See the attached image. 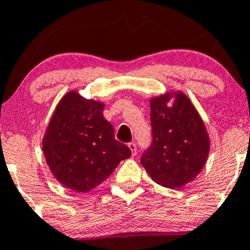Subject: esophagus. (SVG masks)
<instances>
[{"label": "esophagus", "mask_w": 250, "mask_h": 250, "mask_svg": "<svg viewBox=\"0 0 250 250\" xmlns=\"http://www.w3.org/2000/svg\"><path fill=\"white\" fill-rule=\"evenodd\" d=\"M128 148L130 149V152H132V156L134 157L136 154V145L134 143H129L128 144Z\"/></svg>", "instance_id": "obj_1"}]
</instances>
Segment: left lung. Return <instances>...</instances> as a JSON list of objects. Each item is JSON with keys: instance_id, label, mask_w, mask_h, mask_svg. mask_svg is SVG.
Returning a JSON list of instances; mask_svg holds the SVG:
<instances>
[{"instance_id": "obj_1", "label": "left lung", "mask_w": 250, "mask_h": 250, "mask_svg": "<svg viewBox=\"0 0 250 250\" xmlns=\"http://www.w3.org/2000/svg\"><path fill=\"white\" fill-rule=\"evenodd\" d=\"M152 145L141 157L149 177L167 188L195 180L208 158V132L204 120L182 91H167L149 99Z\"/></svg>"}]
</instances>
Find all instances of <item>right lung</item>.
Listing matches in <instances>:
<instances>
[{
    "instance_id": "right-lung-1",
    "label": "right lung",
    "mask_w": 250,
    "mask_h": 250,
    "mask_svg": "<svg viewBox=\"0 0 250 250\" xmlns=\"http://www.w3.org/2000/svg\"><path fill=\"white\" fill-rule=\"evenodd\" d=\"M104 107V102L72 90L60 99L50 118L42 140L43 153L54 177L70 190H92L132 154L115 140Z\"/></svg>"
}]
</instances>
